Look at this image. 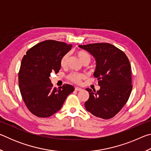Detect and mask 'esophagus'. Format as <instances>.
<instances>
[{"label": "esophagus", "instance_id": "esophagus-1", "mask_svg": "<svg viewBox=\"0 0 151 151\" xmlns=\"http://www.w3.org/2000/svg\"><path fill=\"white\" fill-rule=\"evenodd\" d=\"M75 91H81L83 90V89H82L80 87H75Z\"/></svg>", "mask_w": 151, "mask_h": 151}]
</instances>
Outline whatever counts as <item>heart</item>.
<instances>
[{
  "label": "heart",
  "instance_id": "obj_1",
  "mask_svg": "<svg viewBox=\"0 0 151 151\" xmlns=\"http://www.w3.org/2000/svg\"><path fill=\"white\" fill-rule=\"evenodd\" d=\"M75 54L79 58V60H80L83 63H88L91 61L90 55H89L88 52H86L85 50H78L77 51H76ZM68 58V54L65 55L62 57V58H61V60H60V62L61 66L65 67V66L66 65ZM84 77H85V76H84L83 75H82V74H79V73H71L70 75L68 76V78H69L71 81H73L75 83H80L81 80Z\"/></svg>",
  "mask_w": 151,
  "mask_h": 151
}]
</instances>
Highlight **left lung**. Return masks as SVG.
<instances>
[{"label":"left lung","instance_id":"left-lung-1","mask_svg":"<svg viewBox=\"0 0 151 151\" xmlns=\"http://www.w3.org/2000/svg\"><path fill=\"white\" fill-rule=\"evenodd\" d=\"M90 53L96 61L94 76L100 89L86 88L89 98L86 111L96 117L109 119L115 116L129 99L131 85V66L127 55L109 43L79 45Z\"/></svg>","mask_w":151,"mask_h":151}]
</instances>
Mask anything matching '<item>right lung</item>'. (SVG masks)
<instances>
[{"label":"right lung","mask_w":151,"mask_h":151,"mask_svg":"<svg viewBox=\"0 0 151 151\" xmlns=\"http://www.w3.org/2000/svg\"><path fill=\"white\" fill-rule=\"evenodd\" d=\"M72 45L54 40L42 41L27 51L19 73V85L25 104L33 114L46 118L61 109L66 97L75 90L65 84L53 88L52 72L58 73L60 60Z\"/></svg>","instance_id":"right-lung-1"}]
</instances>
